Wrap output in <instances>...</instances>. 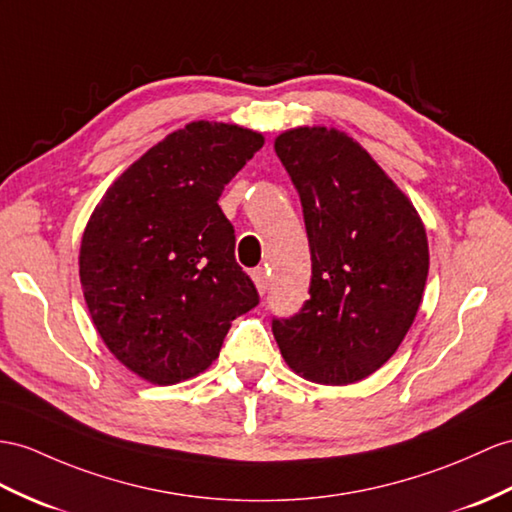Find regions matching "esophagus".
I'll return each mask as SVG.
<instances>
[{"label":"esophagus","instance_id":"1","mask_svg":"<svg viewBox=\"0 0 512 512\" xmlns=\"http://www.w3.org/2000/svg\"><path fill=\"white\" fill-rule=\"evenodd\" d=\"M252 280H254V284H256L258 293L265 295L267 289H269V282H271V280H269V273H267L263 267H258V269L252 271Z\"/></svg>","mask_w":512,"mask_h":512}]
</instances>
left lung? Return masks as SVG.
<instances>
[{
	"label": "left lung",
	"mask_w": 512,
	"mask_h": 512,
	"mask_svg": "<svg viewBox=\"0 0 512 512\" xmlns=\"http://www.w3.org/2000/svg\"><path fill=\"white\" fill-rule=\"evenodd\" d=\"M313 260L310 299L273 319L284 363L310 382L365 380L402 345L426 289L428 236L413 202L367 149L326 126L282 132Z\"/></svg>",
	"instance_id": "1"
}]
</instances>
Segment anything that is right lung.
I'll use <instances>...</instances> for the list:
<instances>
[{
  "instance_id": "right-lung-1",
  "label": "right lung",
  "mask_w": 512,
  "mask_h": 512,
  "mask_svg": "<svg viewBox=\"0 0 512 512\" xmlns=\"http://www.w3.org/2000/svg\"><path fill=\"white\" fill-rule=\"evenodd\" d=\"M263 145L236 123L191 121L95 206L80 245L82 293L110 354L139 378L169 386L199 376L232 321L258 304L217 202Z\"/></svg>"
}]
</instances>
